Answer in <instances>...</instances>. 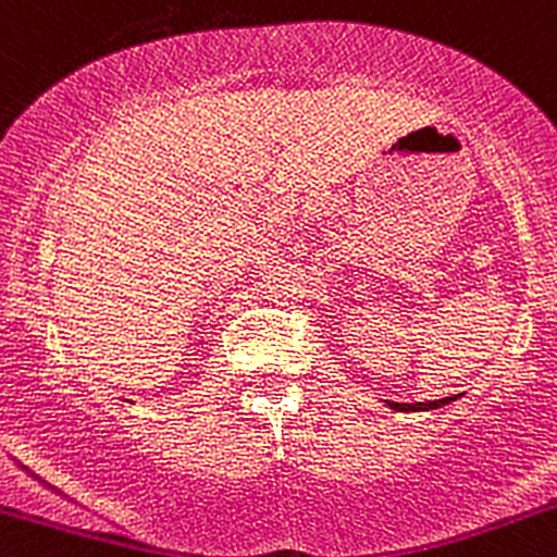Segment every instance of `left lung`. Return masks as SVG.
I'll use <instances>...</instances> for the list:
<instances>
[{"label": "left lung", "instance_id": "8db88e82", "mask_svg": "<svg viewBox=\"0 0 557 557\" xmlns=\"http://www.w3.org/2000/svg\"><path fill=\"white\" fill-rule=\"evenodd\" d=\"M457 396H444V399H436V401H414V405H399V401H394V409H399V412H420V409H436V407H444L449 405V401H455Z\"/></svg>", "mask_w": 557, "mask_h": 557}]
</instances>
